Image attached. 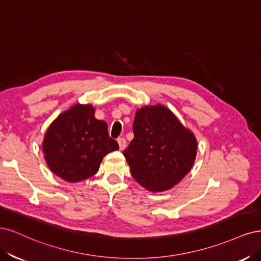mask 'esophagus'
Listing matches in <instances>:
<instances>
[{
	"instance_id": "34e87169",
	"label": "esophagus",
	"mask_w": 261,
	"mask_h": 261,
	"mask_svg": "<svg viewBox=\"0 0 261 261\" xmlns=\"http://www.w3.org/2000/svg\"><path fill=\"white\" fill-rule=\"evenodd\" d=\"M117 141H118L119 148H120L121 150H123V149L125 148V146H127V141H125L124 138H119Z\"/></svg>"
}]
</instances>
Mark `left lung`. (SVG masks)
<instances>
[{"instance_id": "1", "label": "left lung", "mask_w": 261, "mask_h": 261, "mask_svg": "<svg viewBox=\"0 0 261 261\" xmlns=\"http://www.w3.org/2000/svg\"><path fill=\"white\" fill-rule=\"evenodd\" d=\"M132 130L134 138L122 154L142 187L152 192L169 190L191 170L196 140L167 107L139 109Z\"/></svg>"}]
</instances>
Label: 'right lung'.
Masks as SVG:
<instances>
[{"label":"right lung","instance_id":"right-lung-1","mask_svg":"<svg viewBox=\"0 0 261 261\" xmlns=\"http://www.w3.org/2000/svg\"><path fill=\"white\" fill-rule=\"evenodd\" d=\"M119 149L108 134L107 123L94 117L91 105H74L46 131L43 152L47 166L67 182L94 175L105 155Z\"/></svg>","mask_w":261,"mask_h":261}]
</instances>
